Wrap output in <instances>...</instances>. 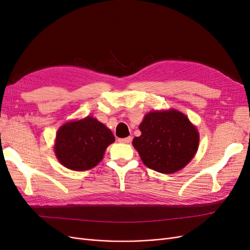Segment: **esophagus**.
Returning <instances> with one entry per match:
<instances>
[{
	"instance_id": "obj_1",
	"label": "esophagus",
	"mask_w": 250,
	"mask_h": 250,
	"mask_svg": "<svg viewBox=\"0 0 250 250\" xmlns=\"http://www.w3.org/2000/svg\"><path fill=\"white\" fill-rule=\"evenodd\" d=\"M118 142L119 143H122V144H128V143L131 142V138L128 137V138H124V139H119Z\"/></svg>"
}]
</instances>
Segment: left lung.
I'll return each mask as SVG.
<instances>
[{"label":"left lung","mask_w":250,"mask_h":250,"mask_svg":"<svg viewBox=\"0 0 250 250\" xmlns=\"http://www.w3.org/2000/svg\"><path fill=\"white\" fill-rule=\"evenodd\" d=\"M141 135L132 146L144 165L163 174L175 173L190 163L199 147V132L190 119L175 108L151 110L141 122Z\"/></svg>","instance_id":"1"}]
</instances>
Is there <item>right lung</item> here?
Returning <instances> with one entry per match:
<instances>
[{"mask_svg":"<svg viewBox=\"0 0 250 250\" xmlns=\"http://www.w3.org/2000/svg\"><path fill=\"white\" fill-rule=\"evenodd\" d=\"M115 142L109 128L92 116L64 122L54 141L55 156L66 169L86 171L102 160L107 147Z\"/></svg>","mask_w":250,"mask_h":250,"instance_id":"obj_1","label":"right lung"}]
</instances>
